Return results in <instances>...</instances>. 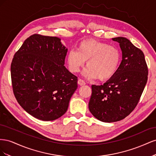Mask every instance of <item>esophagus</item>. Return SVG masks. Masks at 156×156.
I'll use <instances>...</instances> for the list:
<instances>
[{"label":"esophagus","instance_id":"esophagus-1","mask_svg":"<svg viewBox=\"0 0 156 156\" xmlns=\"http://www.w3.org/2000/svg\"><path fill=\"white\" fill-rule=\"evenodd\" d=\"M78 84H79V85L82 86V85H84V84H85L86 83H85V82H84V80H83L81 79H79V80H78Z\"/></svg>","mask_w":156,"mask_h":156}]
</instances>
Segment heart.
I'll use <instances>...</instances> for the list:
<instances>
[{"label": "heart", "mask_w": 156, "mask_h": 156, "mask_svg": "<svg viewBox=\"0 0 156 156\" xmlns=\"http://www.w3.org/2000/svg\"><path fill=\"white\" fill-rule=\"evenodd\" d=\"M120 51L116 47L94 39L83 40L77 50L71 49L67 55V64L71 72L76 73L87 60L88 66L83 75L88 79L105 81L115 74L119 66Z\"/></svg>", "instance_id": "1"}]
</instances>
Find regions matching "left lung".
I'll list each match as a JSON object with an SVG mask.
<instances>
[{"label": "left lung", "instance_id": "left-lung-1", "mask_svg": "<svg viewBox=\"0 0 156 156\" xmlns=\"http://www.w3.org/2000/svg\"><path fill=\"white\" fill-rule=\"evenodd\" d=\"M119 42L122 60L116 72L101 85H92L88 108L92 115L104 122L125 119L137 105L148 80L144 55L123 37L112 39Z\"/></svg>", "mask_w": 156, "mask_h": 156}]
</instances>
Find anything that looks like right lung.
<instances>
[{
    "label": "right lung",
    "mask_w": 156,
    "mask_h": 156,
    "mask_svg": "<svg viewBox=\"0 0 156 156\" xmlns=\"http://www.w3.org/2000/svg\"><path fill=\"white\" fill-rule=\"evenodd\" d=\"M67 51L59 37L34 34L13 56V94L23 109L36 119L55 120L67 111L77 88V77L64 66Z\"/></svg>",
    "instance_id": "obj_1"
}]
</instances>
